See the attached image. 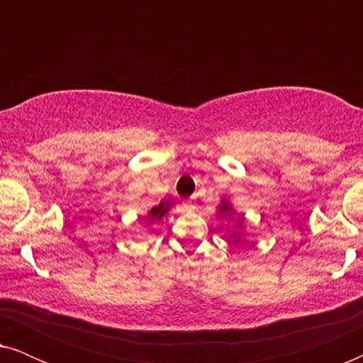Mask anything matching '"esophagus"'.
Returning <instances> with one entry per match:
<instances>
[{
    "instance_id": "obj_1",
    "label": "esophagus",
    "mask_w": 363,
    "mask_h": 363,
    "mask_svg": "<svg viewBox=\"0 0 363 363\" xmlns=\"http://www.w3.org/2000/svg\"><path fill=\"white\" fill-rule=\"evenodd\" d=\"M183 210L191 213V211L196 210V205L191 200H186V201H183Z\"/></svg>"
}]
</instances>
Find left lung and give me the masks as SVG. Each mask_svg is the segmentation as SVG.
<instances>
[{"label":"left lung","instance_id":"8db88e82","mask_svg":"<svg viewBox=\"0 0 363 363\" xmlns=\"http://www.w3.org/2000/svg\"><path fill=\"white\" fill-rule=\"evenodd\" d=\"M218 216H220V220H221L223 216L228 218V220H231V218L235 216V210H233L230 200H225V198H223L221 203H220V206H218ZM241 225H242V215L238 216L236 228H240V230H241ZM231 238H233V240H235V242H240L241 233H240V235H238V233H233Z\"/></svg>","mask_w":363,"mask_h":363}]
</instances>
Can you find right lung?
Segmentation results:
<instances>
[{"label": "right lung", "mask_w": 363, "mask_h": 363, "mask_svg": "<svg viewBox=\"0 0 363 363\" xmlns=\"http://www.w3.org/2000/svg\"><path fill=\"white\" fill-rule=\"evenodd\" d=\"M170 208H173V201L163 200V201L158 203L157 206H153L152 210H148V213H147V223H148V225H152V223H155V221H160L162 218L165 216L168 211H170Z\"/></svg>", "instance_id": "1"}]
</instances>
